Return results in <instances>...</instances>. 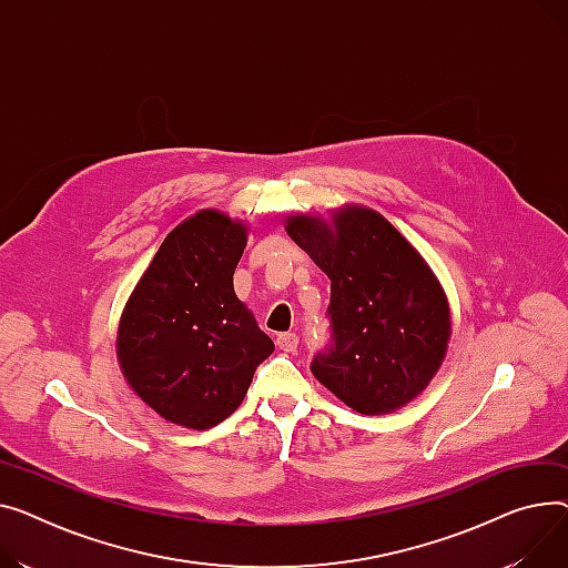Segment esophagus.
<instances>
[{"mask_svg":"<svg viewBox=\"0 0 568 568\" xmlns=\"http://www.w3.org/2000/svg\"><path fill=\"white\" fill-rule=\"evenodd\" d=\"M297 335H293V332H284V335H280L277 337V346L282 348V351H286V353H291V351H295L297 348Z\"/></svg>","mask_w":568,"mask_h":568,"instance_id":"esophagus-1","label":"esophagus"}]
</instances>
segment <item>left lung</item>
<instances>
[{
    "instance_id": "left-lung-1",
    "label": "left lung",
    "mask_w": 568,
    "mask_h": 568,
    "mask_svg": "<svg viewBox=\"0 0 568 568\" xmlns=\"http://www.w3.org/2000/svg\"><path fill=\"white\" fill-rule=\"evenodd\" d=\"M286 233L329 277V346L312 374L362 415L398 410L440 369L452 337L445 291L381 213L346 206L332 222L286 220Z\"/></svg>"
}]
</instances>
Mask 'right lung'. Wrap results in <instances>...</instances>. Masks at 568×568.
Instances as JSON below:
<instances>
[{
    "instance_id": "add662e5",
    "label": "right lung",
    "mask_w": 568,
    "mask_h": 568,
    "mask_svg": "<svg viewBox=\"0 0 568 568\" xmlns=\"http://www.w3.org/2000/svg\"><path fill=\"white\" fill-rule=\"evenodd\" d=\"M247 226L220 211L181 222L121 314L116 357L130 387L166 422L204 430L236 410L275 351L233 291Z\"/></svg>"
}]
</instances>
